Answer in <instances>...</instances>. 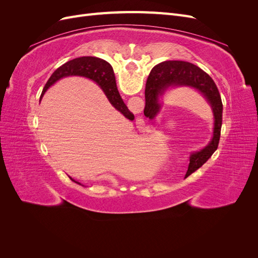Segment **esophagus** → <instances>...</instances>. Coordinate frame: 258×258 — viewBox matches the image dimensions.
<instances>
[{
  "label": "esophagus",
  "instance_id": "obj_1",
  "mask_svg": "<svg viewBox=\"0 0 258 258\" xmlns=\"http://www.w3.org/2000/svg\"><path fill=\"white\" fill-rule=\"evenodd\" d=\"M137 127L138 128H144V126H145V122H144V118H143V117L142 116H139L138 117V118H137Z\"/></svg>",
  "mask_w": 258,
  "mask_h": 258
}]
</instances>
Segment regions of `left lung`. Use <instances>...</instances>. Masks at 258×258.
<instances>
[{
	"instance_id": "obj_1",
	"label": "left lung",
	"mask_w": 258,
	"mask_h": 258,
	"mask_svg": "<svg viewBox=\"0 0 258 258\" xmlns=\"http://www.w3.org/2000/svg\"><path fill=\"white\" fill-rule=\"evenodd\" d=\"M188 87L206 99L213 114V135L210 142L199 151L191 152L186 175L188 176L212 156L220 142L223 103L213 80L202 70L185 61H163L155 66L145 86L144 115L152 121L161 112L162 98L172 88Z\"/></svg>"
}]
</instances>
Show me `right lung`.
I'll return each instance as SVG.
<instances>
[{
	"label": "right lung",
	"instance_id": "1",
	"mask_svg": "<svg viewBox=\"0 0 258 258\" xmlns=\"http://www.w3.org/2000/svg\"><path fill=\"white\" fill-rule=\"evenodd\" d=\"M69 76H81L93 81L103 90L104 95L106 96L108 101H110V103L117 111H119L124 117H127L130 120L135 119V115L128 110V107L123 103V101L119 95L116 86L113 68L107 61L98 57H80L71 61H68L67 63L58 68L49 77V80L46 83L43 89L42 96L54 83ZM69 177L73 182L82 185L80 182L75 181L71 176Z\"/></svg>",
	"mask_w": 258,
	"mask_h": 258
}]
</instances>
